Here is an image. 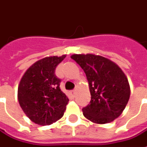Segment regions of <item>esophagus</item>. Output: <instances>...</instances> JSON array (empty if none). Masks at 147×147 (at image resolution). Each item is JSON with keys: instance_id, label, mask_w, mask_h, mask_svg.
Returning <instances> with one entry per match:
<instances>
[{"instance_id": "obj_1", "label": "esophagus", "mask_w": 147, "mask_h": 147, "mask_svg": "<svg viewBox=\"0 0 147 147\" xmlns=\"http://www.w3.org/2000/svg\"><path fill=\"white\" fill-rule=\"evenodd\" d=\"M71 95L72 96V97H75L76 95V90H72V91H71Z\"/></svg>"}]
</instances>
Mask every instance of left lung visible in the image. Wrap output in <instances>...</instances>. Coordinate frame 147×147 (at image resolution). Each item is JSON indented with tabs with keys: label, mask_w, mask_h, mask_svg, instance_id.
<instances>
[{
	"label": "left lung",
	"mask_w": 147,
	"mask_h": 147,
	"mask_svg": "<svg viewBox=\"0 0 147 147\" xmlns=\"http://www.w3.org/2000/svg\"><path fill=\"white\" fill-rule=\"evenodd\" d=\"M86 74L91 98L83 108L88 119L98 124L117 119L126 107L131 94L123 71L113 61L94 54H74L71 56Z\"/></svg>",
	"instance_id": "1"
}]
</instances>
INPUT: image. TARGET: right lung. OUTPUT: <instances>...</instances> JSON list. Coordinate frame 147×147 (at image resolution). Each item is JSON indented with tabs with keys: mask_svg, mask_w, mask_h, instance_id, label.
I'll list each match as a JSON object with an SVG mask.
<instances>
[{
	"mask_svg": "<svg viewBox=\"0 0 147 147\" xmlns=\"http://www.w3.org/2000/svg\"><path fill=\"white\" fill-rule=\"evenodd\" d=\"M65 57L50 56L38 60L20 80L18 101L24 112L35 123L50 125L63 115L69 99L60 90L61 80L55 71Z\"/></svg>",
	"mask_w": 147,
	"mask_h": 147,
	"instance_id": "obj_1",
	"label": "right lung"
}]
</instances>
